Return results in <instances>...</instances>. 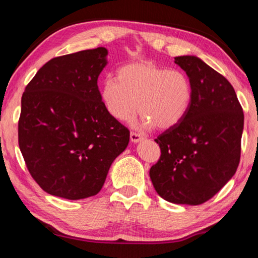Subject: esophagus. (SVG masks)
<instances>
[{"mask_svg":"<svg viewBox=\"0 0 258 258\" xmlns=\"http://www.w3.org/2000/svg\"><path fill=\"white\" fill-rule=\"evenodd\" d=\"M130 139H132L133 143H138L141 142L143 139V136L139 133H136V132H132L130 133Z\"/></svg>","mask_w":258,"mask_h":258,"instance_id":"34e87169","label":"esophagus"}]
</instances>
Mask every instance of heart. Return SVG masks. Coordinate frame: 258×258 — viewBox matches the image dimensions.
Wrapping results in <instances>:
<instances>
[{
	"label": "heart",
	"instance_id": "b5f03b06",
	"mask_svg": "<svg viewBox=\"0 0 258 258\" xmlns=\"http://www.w3.org/2000/svg\"><path fill=\"white\" fill-rule=\"evenodd\" d=\"M192 84L181 70H169L151 62L123 66L115 78H106L102 98L117 121L138 113L147 125L169 129L186 116L192 102Z\"/></svg>",
	"mask_w": 258,
	"mask_h": 258
}]
</instances>
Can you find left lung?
Masks as SVG:
<instances>
[{
	"instance_id": "left-lung-1",
	"label": "left lung",
	"mask_w": 258,
	"mask_h": 258,
	"mask_svg": "<svg viewBox=\"0 0 258 258\" xmlns=\"http://www.w3.org/2000/svg\"><path fill=\"white\" fill-rule=\"evenodd\" d=\"M174 62L192 84V102L177 125L155 139L161 148L150 177L157 194L174 204L201 205L236 173L243 112L232 85L196 56Z\"/></svg>"
}]
</instances>
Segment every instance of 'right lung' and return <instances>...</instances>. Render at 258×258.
Masks as SVG:
<instances>
[{
	"mask_svg": "<svg viewBox=\"0 0 258 258\" xmlns=\"http://www.w3.org/2000/svg\"><path fill=\"white\" fill-rule=\"evenodd\" d=\"M107 49L54 57L26 86L18 142L29 173L49 195L77 201L96 195L130 132L110 115L97 79Z\"/></svg>",
	"mask_w": 258,
	"mask_h": 258,
	"instance_id": "right-lung-1",
	"label": "right lung"
}]
</instances>
